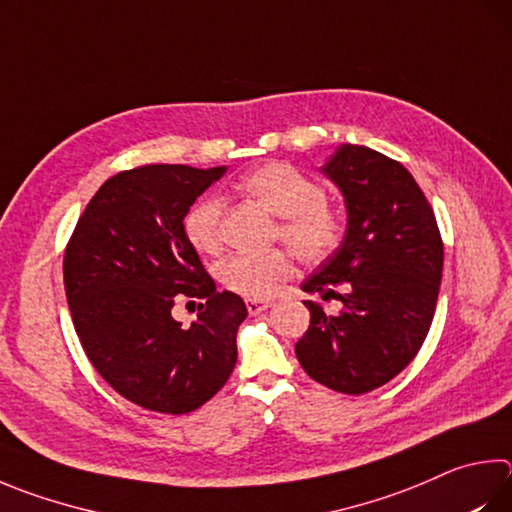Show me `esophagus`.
<instances>
[{
    "mask_svg": "<svg viewBox=\"0 0 512 512\" xmlns=\"http://www.w3.org/2000/svg\"><path fill=\"white\" fill-rule=\"evenodd\" d=\"M271 302L268 300H246V309L250 315H259L262 311H266Z\"/></svg>",
    "mask_w": 512,
    "mask_h": 512,
    "instance_id": "obj_1",
    "label": "esophagus"
}]
</instances>
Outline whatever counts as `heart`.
Returning <instances> with one entry per match:
<instances>
[{"instance_id": "1", "label": "heart", "mask_w": 512, "mask_h": 512, "mask_svg": "<svg viewBox=\"0 0 512 512\" xmlns=\"http://www.w3.org/2000/svg\"><path fill=\"white\" fill-rule=\"evenodd\" d=\"M244 190L280 217V235L304 262L327 257L340 239V219L327 201L320 183L288 163H266L241 179ZM221 215L224 199L206 194L185 212L183 230L199 253L221 250ZM291 255L282 248L264 253H235L219 264V280L228 291L253 300L273 295L277 284L291 273Z\"/></svg>"}]
</instances>
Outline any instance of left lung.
<instances>
[{"label": "left lung", "mask_w": 512, "mask_h": 512, "mask_svg": "<svg viewBox=\"0 0 512 512\" xmlns=\"http://www.w3.org/2000/svg\"><path fill=\"white\" fill-rule=\"evenodd\" d=\"M320 172L345 199L347 230L302 291L340 300L342 311L304 302L311 324L295 353L324 387L367 394L401 374L430 331L443 241L432 206L398 161L342 143Z\"/></svg>", "instance_id": "1"}]
</instances>
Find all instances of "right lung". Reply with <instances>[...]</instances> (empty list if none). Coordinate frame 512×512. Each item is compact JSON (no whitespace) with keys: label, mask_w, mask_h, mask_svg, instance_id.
I'll use <instances>...</instances> for the list:
<instances>
[{"label":"right lung","mask_w":512,"mask_h":512,"mask_svg":"<svg viewBox=\"0 0 512 512\" xmlns=\"http://www.w3.org/2000/svg\"><path fill=\"white\" fill-rule=\"evenodd\" d=\"M228 167L141 165L100 185L64 253V288L82 349L127 401L188 414L226 385L246 304L219 293L183 230L185 212ZM201 299L188 330L176 299Z\"/></svg>","instance_id":"add662e5"}]
</instances>
